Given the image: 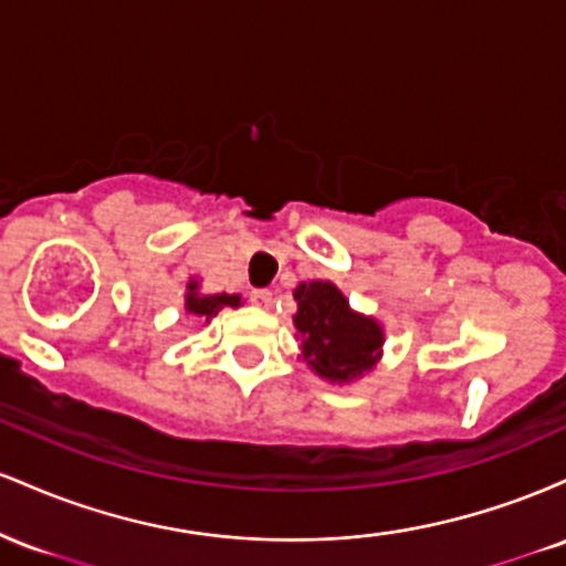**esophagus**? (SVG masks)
<instances>
[{
	"label": "esophagus",
	"mask_w": 566,
	"mask_h": 566,
	"mask_svg": "<svg viewBox=\"0 0 566 566\" xmlns=\"http://www.w3.org/2000/svg\"><path fill=\"white\" fill-rule=\"evenodd\" d=\"M250 301L255 305H261V308H265V305H271V301H274V292H271V290H252Z\"/></svg>",
	"instance_id": "34e87169"
}]
</instances>
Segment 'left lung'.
<instances>
[{"label":"left lung","instance_id":"left-lung-1","mask_svg":"<svg viewBox=\"0 0 566 566\" xmlns=\"http://www.w3.org/2000/svg\"><path fill=\"white\" fill-rule=\"evenodd\" d=\"M303 361L329 382H350L375 367L382 348V327L373 316L356 314L333 282H301L295 287Z\"/></svg>","mask_w":566,"mask_h":566}]
</instances>
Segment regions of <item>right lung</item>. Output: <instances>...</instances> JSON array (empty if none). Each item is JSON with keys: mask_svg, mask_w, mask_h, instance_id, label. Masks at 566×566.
Wrapping results in <instances>:
<instances>
[{"mask_svg": "<svg viewBox=\"0 0 566 566\" xmlns=\"http://www.w3.org/2000/svg\"><path fill=\"white\" fill-rule=\"evenodd\" d=\"M223 305H231V308H237V305H242V297L239 295H226V292H220V295H199V282L197 279H191V282L186 284V311L193 316H205L207 322L212 319V316L218 314Z\"/></svg>", "mask_w": 566, "mask_h": 566, "instance_id": "obj_1", "label": "right lung"}]
</instances>
